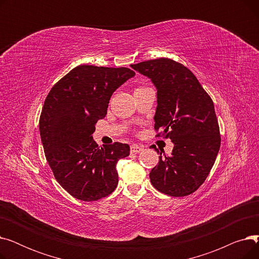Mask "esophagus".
Listing matches in <instances>:
<instances>
[{
  "instance_id": "1",
  "label": "esophagus",
  "mask_w": 259,
  "mask_h": 259,
  "mask_svg": "<svg viewBox=\"0 0 259 259\" xmlns=\"http://www.w3.org/2000/svg\"><path fill=\"white\" fill-rule=\"evenodd\" d=\"M143 147L142 146H139V145H132L131 147H130V151L132 152V153H139V152H141L142 150H143Z\"/></svg>"
}]
</instances>
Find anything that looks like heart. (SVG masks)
I'll return each instance as SVG.
<instances>
[{"instance_id": "obj_1", "label": "heart", "mask_w": 259, "mask_h": 259, "mask_svg": "<svg viewBox=\"0 0 259 259\" xmlns=\"http://www.w3.org/2000/svg\"><path fill=\"white\" fill-rule=\"evenodd\" d=\"M143 87H139V88H137V89H135V90H138V89H142Z\"/></svg>"}]
</instances>
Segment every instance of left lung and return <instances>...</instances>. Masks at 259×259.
I'll list each match as a JSON object with an SVG mask.
<instances>
[{"label": "left lung", "mask_w": 259, "mask_h": 259, "mask_svg": "<svg viewBox=\"0 0 259 259\" xmlns=\"http://www.w3.org/2000/svg\"><path fill=\"white\" fill-rule=\"evenodd\" d=\"M157 89L154 129L170 139V156H159L150 181L159 192L180 197L192 194L203 184L221 147L220 126L213 101L183 64L167 58L131 65ZM155 150L158 152L157 149Z\"/></svg>", "instance_id": "obj_1"}]
</instances>
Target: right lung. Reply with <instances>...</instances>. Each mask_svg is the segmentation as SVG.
I'll return each instance as SVG.
<instances>
[{
    "instance_id": "add662e5",
    "label": "right lung",
    "mask_w": 259,
    "mask_h": 259,
    "mask_svg": "<svg viewBox=\"0 0 259 259\" xmlns=\"http://www.w3.org/2000/svg\"><path fill=\"white\" fill-rule=\"evenodd\" d=\"M135 75L129 68L79 65L54 85L39 116V133L48 164L71 196L93 201L111 194L116 164L129 155L127 144L99 147L92 139L107 114L112 93Z\"/></svg>"
}]
</instances>
